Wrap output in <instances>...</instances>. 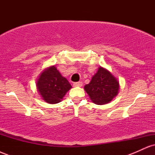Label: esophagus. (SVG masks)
<instances>
[{
    "mask_svg": "<svg viewBox=\"0 0 155 155\" xmlns=\"http://www.w3.org/2000/svg\"><path fill=\"white\" fill-rule=\"evenodd\" d=\"M74 87H81L82 86V82L81 81H76L73 84Z\"/></svg>",
    "mask_w": 155,
    "mask_h": 155,
    "instance_id": "esophagus-1",
    "label": "esophagus"
}]
</instances>
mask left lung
<instances>
[{"label": "left lung", "mask_w": 155, "mask_h": 155, "mask_svg": "<svg viewBox=\"0 0 155 155\" xmlns=\"http://www.w3.org/2000/svg\"><path fill=\"white\" fill-rule=\"evenodd\" d=\"M119 81L109 71L100 67L84 90L94 104L104 105L110 102L118 93Z\"/></svg>", "instance_id": "obj_1"}]
</instances>
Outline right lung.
<instances>
[{"label":"right lung","mask_w":155,"mask_h":155,"mask_svg":"<svg viewBox=\"0 0 155 155\" xmlns=\"http://www.w3.org/2000/svg\"><path fill=\"white\" fill-rule=\"evenodd\" d=\"M71 85L54 66L46 69L37 81V88L43 100L54 104L61 101Z\"/></svg>","instance_id":"1"}]
</instances>
